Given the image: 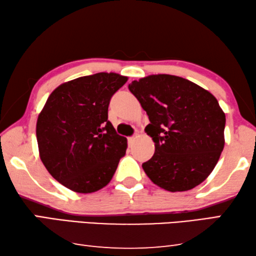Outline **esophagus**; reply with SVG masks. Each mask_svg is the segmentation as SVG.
<instances>
[{"label": "esophagus", "mask_w": 256, "mask_h": 256, "mask_svg": "<svg viewBox=\"0 0 256 256\" xmlns=\"http://www.w3.org/2000/svg\"><path fill=\"white\" fill-rule=\"evenodd\" d=\"M128 144H130V146H131V144H133V143H134V141H136V138H134V136H130V138H128Z\"/></svg>", "instance_id": "34e87169"}]
</instances>
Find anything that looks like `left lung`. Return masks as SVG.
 Returning <instances> with one entry per match:
<instances>
[{
    "mask_svg": "<svg viewBox=\"0 0 256 256\" xmlns=\"http://www.w3.org/2000/svg\"><path fill=\"white\" fill-rule=\"evenodd\" d=\"M128 90L150 124L146 132L156 146L142 168L153 184L171 192L200 184L224 148L226 118L215 96L184 78L151 75Z\"/></svg>",
    "mask_w": 256,
    "mask_h": 256,
    "instance_id": "left-lung-1",
    "label": "left lung"
}]
</instances>
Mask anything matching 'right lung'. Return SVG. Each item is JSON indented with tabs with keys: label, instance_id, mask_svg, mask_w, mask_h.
I'll list each match as a JSON object with an SVG mask.
<instances>
[{
	"label": "right lung",
	"instance_id": "right-lung-1",
	"mask_svg": "<svg viewBox=\"0 0 256 256\" xmlns=\"http://www.w3.org/2000/svg\"><path fill=\"white\" fill-rule=\"evenodd\" d=\"M128 82L98 72L62 84L51 92L36 120L40 159L49 174L72 192L105 187L128 148L108 120L112 96Z\"/></svg>",
	"mask_w": 256,
	"mask_h": 256
}]
</instances>
